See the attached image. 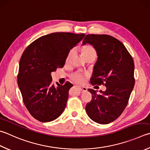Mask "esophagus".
I'll return each mask as SVG.
<instances>
[{
	"mask_svg": "<svg viewBox=\"0 0 150 150\" xmlns=\"http://www.w3.org/2000/svg\"><path fill=\"white\" fill-rule=\"evenodd\" d=\"M79 88L80 89V91L81 92H86L87 91V88H86V87H84V86H79Z\"/></svg>",
	"mask_w": 150,
	"mask_h": 150,
	"instance_id": "1",
	"label": "esophagus"
}]
</instances>
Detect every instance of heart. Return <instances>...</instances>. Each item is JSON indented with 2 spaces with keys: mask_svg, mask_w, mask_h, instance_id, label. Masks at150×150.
I'll return each mask as SVG.
<instances>
[{
  "mask_svg": "<svg viewBox=\"0 0 150 150\" xmlns=\"http://www.w3.org/2000/svg\"><path fill=\"white\" fill-rule=\"evenodd\" d=\"M81 51H82L83 56L86 59L92 55H96V51H95L94 48L91 45L84 46V47L82 48V49H81ZM73 52V50H71L69 52V54H68L66 58V62L69 61V59L71 58V56ZM85 77H86V75H84L80 72H75L73 73V74H72L71 76V79L74 81V82L77 83H83Z\"/></svg>",
  "mask_w": 150,
  "mask_h": 150,
  "instance_id": "obj_1",
  "label": "heart"
}]
</instances>
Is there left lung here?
Instances as JSON below:
<instances>
[{"label":"left lung","instance_id":"1","mask_svg":"<svg viewBox=\"0 0 150 150\" xmlns=\"http://www.w3.org/2000/svg\"><path fill=\"white\" fill-rule=\"evenodd\" d=\"M86 43L93 46L98 56L91 83L103 84L106 90L97 94L94 90L88 89L92 98L86 111L94 122L108 124L121 115L129 102L134 86V61L124 45L110 35H87L83 45Z\"/></svg>","mask_w":150,"mask_h":150}]
</instances>
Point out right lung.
Instances as JSON below:
<instances>
[{
    "label": "right lung",
    "mask_w": 150,
    "mask_h": 150,
    "mask_svg": "<svg viewBox=\"0 0 150 150\" xmlns=\"http://www.w3.org/2000/svg\"><path fill=\"white\" fill-rule=\"evenodd\" d=\"M85 35L53 33L30 44L21 57L18 84L30 114L40 122L55 120L63 113L73 85L52 84L51 73L63 67L70 50Z\"/></svg>",
    "instance_id": "right-lung-1"
}]
</instances>
